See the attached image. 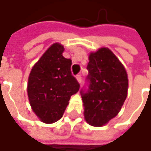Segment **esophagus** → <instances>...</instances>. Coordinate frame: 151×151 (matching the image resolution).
I'll return each instance as SVG.
<instances>
[{
	"label": "esophagus",
	"instance_id": "34e87169",
	"mask_svg": "<svg viewBox=\"0 0 151 151\" xmlns=\"http://www.w3.org/2000/svg\"><path fill=\"white\" fill-rule=\"evenodd\" d=\"M76 78H77V80L78 81V83H81V82H82V77H81L80 74L76 76Z\"/></svg>",
	"mask_w": 151,
	"mask_h": 151
}]
</instances>
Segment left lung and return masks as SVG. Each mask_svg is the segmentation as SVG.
Here are the masks:
<instances>
[{
    "label": "left lung",
    "mask_w": 151,
    "mask_h": 151,
    "mask_svg": "<svg viewBox=\"0 0 151 151\" xmlns=\"http://www.w3.org/2000/svg\"><path fill=\"white\" fill-rule=\"evenodd\" d=\"M86 84L80 90L86 121L101 127L115 117L128 93V75L115 55L101 48L89 56Z\"/></svg>",
    "instance_id": "obj_1"
}]
</instances>
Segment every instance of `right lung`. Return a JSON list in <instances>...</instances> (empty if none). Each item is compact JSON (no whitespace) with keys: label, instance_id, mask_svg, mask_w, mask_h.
<instances>
[{"label":"right lung","instance_id":"1","mask_svg":"<svg viewBox=\"0 0 151 151\" xmlns=\"http://www.w3.org/2000/svg\"><path fill=\"white\" fill-rule=\"evenodd\" d=\"M64 46L54 44L33 66L28 82V96L37 117L53 123L64 114L79 83L72 74V60L63 57Z\"/></svg>","mask_w":151,"mask_h":151}]
</instances>
